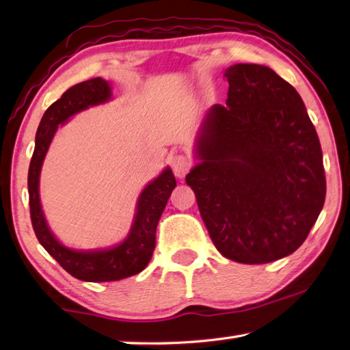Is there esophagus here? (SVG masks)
Here are the masks:
<instances>
[{
	"mask_svg": "<svg viewBox=\"0 0 350 350\" xmlns=\"http://www.w3.org/2000/svg\"><path fill=\"white\" fill-rule=\"evenodd\" d=\"M191 167H193L191 159L183 156V154H177V156L173 157V161H171V168H173L174 174L179 177V179H183L188 171L191 170Z\"/></svg>",
	"mask_w": 350,
	"mask_h": 350,
	"instance_id": "1",
	"label": "esophagus"
}]
</instances>
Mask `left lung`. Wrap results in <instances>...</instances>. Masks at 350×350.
<instances>
[{"label": "left lung", "mask_w": 350, "mask_h": 350, "mask_svg": "<svg viewBox=\"0 0 350 350\" xmlns=\"http://www.w3.org/2000/svg\"><path fill=\"white\" fill-rule=\"evenodd\" d=\"M224 75L227 103L206 112L185 180L217 250L267 264L299 248L323 210L321 145L303 98L273 69L239 63Z\"/></svg>", "instance_id": "1"}]
</instances>
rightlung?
I'll use <instances>...</instances> for the list:
<instances>
[{"label": "right lung", "mask_w": 350, "mask_h": 350, "mask_svg": "<svg viewBox=\"0 0 350 350\" xmlns=\"http://www.w3.org/2000/svg\"><path fill=\"white\" fill-rule=\"evenodd\" d=\"M108 100H111L109 83L97 77L69 88L57 102L52 103L38 125L27 176L31 221L37 239L69 275L88 282L118 281L137 275L146 267L156 247L159 219L171 191L176 188V179L170 168L163 170L161 176L148 183L137 199V210L128 236L125 241L111 248L90 252L74 250L63 245L51 232L40 202V173L46 152L58 125H64L77 112L106 103Z\"/></svg>", "instance_id": "right-lung-1"}]
</instances>
